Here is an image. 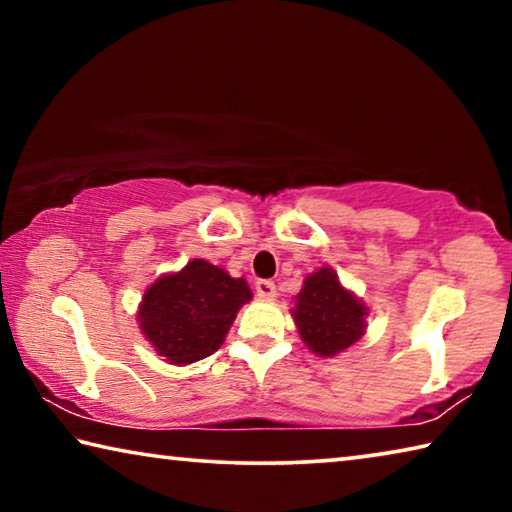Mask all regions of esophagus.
<instances>
[{"mask_svg": "<svg viewBox=\"0 0 512 512\" xmlns=\"http://www.w3.org/2000/svg\"><path fill=\"white\" fill-rule=\"evenodd\" d=\"M255 291H257V296L264 298V300H273L277 296V287H275L273 280H257Z\"/></svg>", "mask_w": 512, "mask_h": 512, "instance_id": "obj_1", "label": "esophagus"}]
</instances>
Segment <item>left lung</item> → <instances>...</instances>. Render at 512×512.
I'll use <instances>...</instances> for the list:
<instances>
[{
	"label": "left lung",
	"mask_w": 512,
	"mask_h": 512,
	"mask_svg": "<svg viewBox=\"0 0 512 512\" xmlns=\"http://www.w3.org/2000/svg\"><path fill=\"white\" fill-rule=\"evenodd\" d=\"M293 300L291 316L300 339L318 357H336L366 334L370 309L357 293L343 287L334 268L309 273Z\"/></svg>",
	"instance_id": "left-lung-1"
}]
</instances>
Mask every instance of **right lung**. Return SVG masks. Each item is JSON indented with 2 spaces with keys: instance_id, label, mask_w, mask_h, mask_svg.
Listing matches in <instances>:
<instances>
[{
  "instance_id": "right-lung-1",
  "label": "right lung",
  "mask_w": 512,
  "mask_h": 512,
  "mask_svg": "<svg viewBox=\"0 0 512 512\" xmlns=\"http://www.w3.org/2000/svg\"><path fill=\"white\" fill-rule=\"evenodd\" d=\"M250 300L253 291L244 277L196 257L146 287L137 323L162 361L187 366L221 348L239 309Z\"/></svg>"
}]
</instances>
